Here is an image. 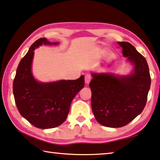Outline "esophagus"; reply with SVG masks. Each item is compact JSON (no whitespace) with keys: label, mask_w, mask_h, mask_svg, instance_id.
Wrapping results in <instances>:
<instances>
[{"label":"esophagus","mask_w":160,"mask_h":160,"mask_svg":"<svg viewBox=\"0 0 160 160\" xmlns=\"http://www.w3.org/2000/svg\"><path fill=\"white\" fill-rule=\"evenodd\" d=\"M91 80H92V76H91L90 75L87 74L85 75V82L86 84H88V83H89L91 81Z\"/></svg>","instance_id":"obj_1"}]
</instances>
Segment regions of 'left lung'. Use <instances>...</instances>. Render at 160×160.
<instances>
[{"mask_svg": "<svg viewBox=\"0 0 160 160\" xmlns=\"http://www.w3.org/2000/svg\"><path fill=\"white\" fill-rule=\"evenodd\" d=\"M124 57L134 65L129 75L92 73L89 86L91 105L99 123L108 128H121L132 121L145 107L151 78L146 59L130 42H118Z\"/></svg>", "mask_w": 160, "mask_h": 160, "instance_id": "left-lung-1", "label": "left lung"}]
</instances>
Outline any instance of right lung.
<instances>
[{"instance_id":"add662e5","label":"right lung","mask_w":160,"mask_h":160,"mask_svg":"<svg viewBox=\"0 0 160 160\" xmlns=\"http://www.w3.org/2000/svg\"><path fill=\"white\" fill-rule=\"evenodd\" d=\"M42 43L57 45L45 38L37 40L22 58L12 85L16 107L21 115L35 128L50 129L64 122L71 102L84 88V75L77 80L42 83L35 80L31 72L34 50Z\"/></svg>"}]
</instances>
